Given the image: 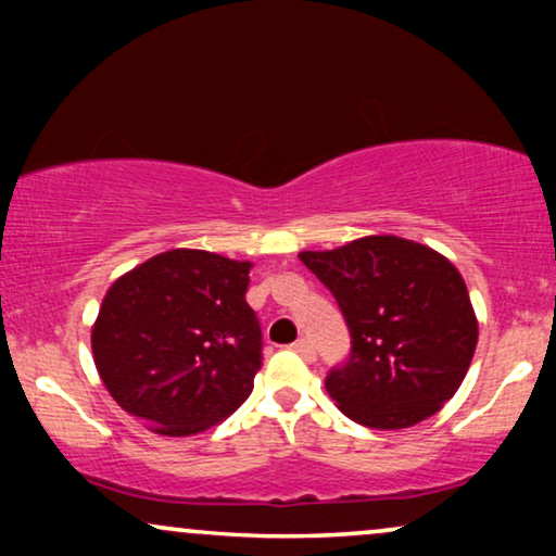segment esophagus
Here are the masks:
<instances>
[{"label": "esophagus", "instance_id": "1", "mask_svg": "<svg viewBox=\"0 0 556 556\" xmlns=\"http://www.w3.org/2000/svg\"><path fill=\"white\" fill-rule=\"evenodd\" d=\"M291 349L299 356H303V359H306V362H314L316 359V349H314V344H311L308 339H299Z\"/></svg>", "mask_w": 556, "mask_h": 556}]
</instances>
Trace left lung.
<instances>
[{
  "mask_svg": "<svg viewBox=\"0 0 556 556\" xmlns=\"http://www.w3.org/2000/svg\"><path fill=\"white\" fill-rule=\"evenodd\" d=\"M299 257L333 293L352 333L349 359L326 377V392L349 420L402 430L458 392L478 321L447 257L394 235Z\"/></svg>",
  "mask_w": 556,
  "mask_h": 556,
  "instance_id": "1",
  "label": "left lung"
}]
</instances>
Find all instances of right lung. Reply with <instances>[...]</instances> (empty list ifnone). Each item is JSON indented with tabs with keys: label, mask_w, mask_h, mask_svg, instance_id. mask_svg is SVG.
Listing matches in <instances>:
<instances>
[{
	"label": "right lung",
	"mask_w": 556,
	"mask_h": 556,
	"mask_svg": "<svg viewBox=\"0 0 556 556\" xmlns=\"http://www.w3.org/2000/svg\"><path fill=\"white\" fill-rule=\"evenodd\" d=\"M250 263L169 250L109 288L90 333L111 397L159 435H194L253 392L263 333L248 306Z\"/></svg>",
	"instance_id": "right-lung-1"
}]
</instances>
